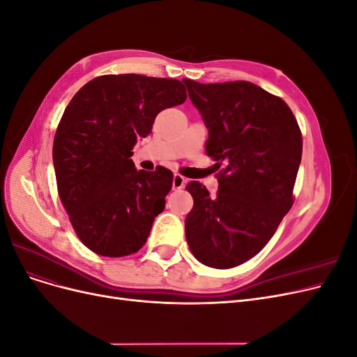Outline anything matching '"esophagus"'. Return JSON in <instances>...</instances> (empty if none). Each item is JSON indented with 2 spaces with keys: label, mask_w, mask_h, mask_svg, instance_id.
<instances>
[{
  "label": "esophagus",
  "mask_w": 357,
  "mask_h": 357,
  "mask_svg": "<svg viewBox=\"0 0 357 357\" xmlns=\"http://www.w3.org/2000/svg\"><path fill=\"white\" fill-rule=\"evenodd\" d=\"M185 183H186L185 177L180 174H174V177H172V189H181L185 186Z\"/></svg>",
  "instance_id": "esophagus-1"
}]
</instances>
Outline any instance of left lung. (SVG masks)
<instances>
[{
    "label": "left lung",
    "mask_w": 357,
    "mask_h": 357,
    "mask_svg": "<svg viewBox=\"0 0 357 357\" xmlns=\"http://www.w3.org/2000/svg\"><path fill=\"white\" fill-rule=\"evenodd\" d=\"M183 83L208 128L205 152L220 169L215 195L199 181L186 186V240L201 264L238 266L262 250L294 204L301 129L282 98L250 82Z\"/></svg>",
    "instance_id": "left-lung-1"
}]
</instances>
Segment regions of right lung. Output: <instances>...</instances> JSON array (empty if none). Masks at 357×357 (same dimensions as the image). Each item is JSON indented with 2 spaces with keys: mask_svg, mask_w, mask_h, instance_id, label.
Listing matches in <instances>:
<instances>
[{
  "mask_svg": "<svg viewBox=\"0 0 357 357\" xmlns=\"http://www.w3.org/2000/svg\"><path fill=\"white\" fill-rule=\"evenodd\" d=\"M186 98L180 80L142 74L100 75L73 96L53 139V165L63 208L89 250L122 257L144 245L172 172L137 171L132 149L158 113Z\"/></svg>",
  "mask_w": 357,
  "mask_h": 357,
  "instance_id": "add662e5",
  "label": "right lung"
}]
</instances>
